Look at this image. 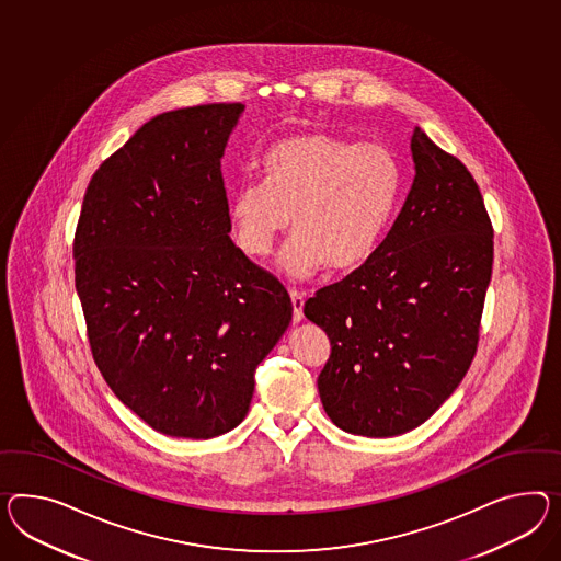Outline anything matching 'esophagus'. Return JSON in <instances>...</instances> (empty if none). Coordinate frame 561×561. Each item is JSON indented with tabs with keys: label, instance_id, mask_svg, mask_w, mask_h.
I'll return each mask as SVG.
<instances>
[{
	"label": "esophagus",
	"instance_id": "34e87169",
	"mask_svg": "<svg viewBox=\"0 0 561 561\" xmlns=\"http://www.w3.org/2000/svg\"><path fill=\"white\" fill-rule=\"evenodd\" d=\"M290 302H293V323L302 321V295L297 290H290Z\"/></svg>",
	"mask_w": 561,
	"mask_h": 561
}]
</instances>
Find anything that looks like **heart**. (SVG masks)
Segmentation results:
<instances>
[{"label":"heart","instance_id":"1","mask_svg":"<svg viewBox=\"0 0 561 561\" xmlns=\"http://www.w3.org/2000/svg\"><path fill=\"white\" fill-rule=\"evenodd\" d=\"M262 185L238 188L228 203L231 236L250 259H264L288 230L278 256L293 280L356 268L380 244L401 195V167L376 140L352 142L305 131L271 146L260 162Z\"/></svg>","mask_w":561,"mask_h":561}]
</instances>
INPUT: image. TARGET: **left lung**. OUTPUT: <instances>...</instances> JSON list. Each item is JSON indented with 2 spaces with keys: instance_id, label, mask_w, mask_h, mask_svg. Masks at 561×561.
Instances as JSON below:
<instances>
[{
  "instance_id": "left-lung-1",
  "label": "left lung",
  "mask_w": 561,
  "mask_h": 561,
  "mask_svg": "<svg viewBox=\"0 0 561 561\" xmlns=\"http://www.w3.org/2000/svg\"><path fill=\"white\" fill-rule=\"evenodd\" d=\"M415 179L387 238L302 313L328 333L317 378L352 435L411 432L451 397L474 359L492 274V226L474 176L413 129Z\"/></svg>"
}]
</instances>
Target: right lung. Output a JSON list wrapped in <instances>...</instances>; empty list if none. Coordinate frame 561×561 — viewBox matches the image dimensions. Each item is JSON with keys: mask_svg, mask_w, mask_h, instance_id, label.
<instances>
[{"mask_svg": "<svg viewBox=\"0 0 561 561\" xmlns=\"http://www.w3.org/2000/svg\"><path fill=\"white\" fill-rule=\"evenodd\" d=\"M242 103L157 115L105 160L75 233V287L115 397L171 437L244 421L293 305L231 242L221 159Z\"/></svg>", "mask_w": 561, "mask_h": 561, "instance_id": "1", "label": "right lung"}]
</instances>
